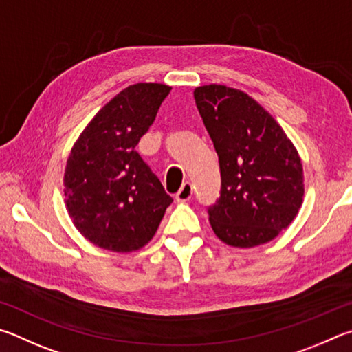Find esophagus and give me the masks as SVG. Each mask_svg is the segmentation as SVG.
Masks as SVG:
<instances>
[{"instance_id": "1", "label": "esophagus", "mask_w": 352, "mask_h": 352, "mask_svg": "<svg viewBox=\"0 0 352 352\" xmlns=\"http://www.w3.org/2000/svg\"><path fill=\"white\" fill-rule=\"evenodd\" d=\"M193 196V186L190 182H184L179 192L176 193V201L177 202H186Z\"/></svg>"}]
</instances>
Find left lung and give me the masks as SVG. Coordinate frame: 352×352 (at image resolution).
<instances>
[{
    "label": "left lung",
    "instance_id": "left-lung-1",
    "mask_svg": "<svg viewBox=\"0 0 352 352\" xmlns=\"http://www.w3.org/2000/svg\"><path fill=\"white\" fill-rule=\"evenodd\" d=\"M193 94L219 157L221 196L208 208L214 235L239 249L272 241L303 204L305 177L297 148L244 91L204 85Z\"/></svg>",
    "mask_w": 352,
    "mask_h": 352
}]
</instances>
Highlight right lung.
<instances>
[{"label": "right lung", "mask_w": 352, "mask_h": 352, "mask_svg": "<svg viewBox=\"0 0 352 352\" xmlns=\"http://www.w3.org/2000/svg\"><path fill=\"white\" fill-rule=\"evenodd\" d=\"M171 86L135 83L104 104L78 135L66 162L65 204L97 248L128 254L151 241L173 198L135 145Z\"/></svg>", "instance_id": "obj_1"}]
</instances>
